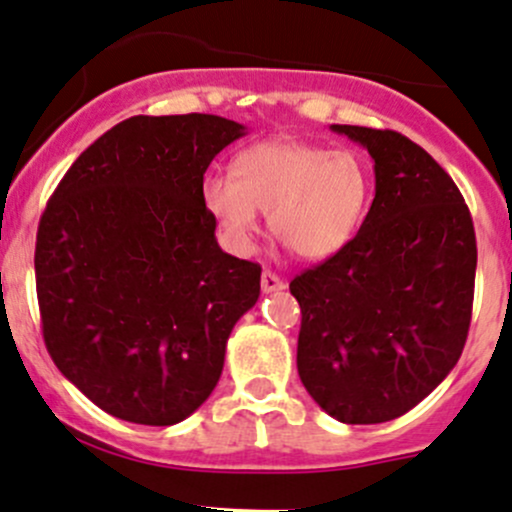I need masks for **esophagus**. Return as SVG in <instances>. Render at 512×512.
<instances>
[{
  "label": "esophagus",
  "instance_id": "34e87169",
  "mask_svg": "<svg viewBox=\"0 0 512 512\" xmlns=\"http://www.w3.org/2000/svg\"><path fill=\"white\" fill-rule=\"evenodd\" d=\"M260 287L265 294H272V292H279V289H284V282L274 272L265 270L260 277Z\"/></svg>",
  "mask_w": 512,
  "mask_h": 512
}]
</instances>
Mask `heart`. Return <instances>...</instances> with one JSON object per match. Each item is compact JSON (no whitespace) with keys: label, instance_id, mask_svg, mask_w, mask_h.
Returning a JSON list of instances; mask_svg holds the SVG:
<instances>
[{"label":"heart","instance_id":"heart-1","mask_svg":"<svg viewBox=\"0 0 512 512\" xmlns=\"http://www.w3.org/2000/svg\"><path fill=\"white\" fill-rule=\"evenodd\" d=\"M370 196L358 154L299 139L252 144L235 157L233 174H208L201 198L235 252H247L270 228L304 260H324L351 242Z\"/></svg>","mask_w":512,"mask_h":512}]
</instances>
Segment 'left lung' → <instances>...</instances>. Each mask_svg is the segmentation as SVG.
<instances>
[{"instance_id": "obj_1", "label": "left lung", "mask_w": 512, "mask_h": 512, "mask_svg": "<svg viewBox=\"0 0 512 512\" xmlns=\"http://www.w3.org/2000/svg\"><path fill=\"white\" fill-rule=\"evenodd\" d=\"M375 161V198L343 250L301 272L297 368L338 422L402 417L464 351L476 233L464 196L419 144L392 129L331 125Z\"/></svg>"}]
</instances>
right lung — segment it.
Segmentation results:
<instances>
[{
    "label": "right lung",
    "mask_w": 512,
    "mask_h": 512,
    "mask_svg": "<svg viewBox=\"0 0 512 512\" xmlns=\"http://www.w3.org/2000/svg\"><path fill=\"white\" fill-rule=\"evenodd\" d=\"M242 134L218 115L129 117L48 198L34 255L43 343L112 417L169 427L196 412L260 297L262 267L220 250L201 198L208 164Z\"/></svg>",
    "instance_id": "right-lung-1"
}]
</instances>
